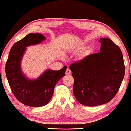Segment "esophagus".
Returning <instances> with one entry per match:
<instances>
[{
	"instance_id": "34e87169",
	"label": "esophagus",
	"mask_w": 131,
	"mask_h": 131,
	"mask_svg": "<svg viewBox=\"0 0 131 131\" xmlns=\"http://www.w3.org/2000/svg\"><path fill=\"white\" fill-rule=\"evenodd\" d=\"M66 73L67 74V75H69V74L71 73V71L69 69H67V70H66Z\"/></svg>"
}]
</instances>
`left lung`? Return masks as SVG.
I'll list each match as a JSON object with an SVG mask.
<instances>
[{"label":"left lung","mask_w":131,"mask_h":131,"mask_svg":"<svg viewBox=\"0 0 131 131\" xmlns=\"http://www.w3.org/2000/svg\"><path fill=\"white\" fill-rule=\"evenodd\" d=\"M100 52L70 66L73 92L79 103L96 106L111 101L118 91L125 72L122 52L108 38H101Z\"/></svg>","instance_id":"8db88e82"}]
</instances>
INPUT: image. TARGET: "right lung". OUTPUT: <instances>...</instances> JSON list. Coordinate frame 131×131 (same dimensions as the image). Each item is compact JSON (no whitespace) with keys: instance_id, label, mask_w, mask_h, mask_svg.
Masks as SVG:
<instances>
[{"instance_id":"1","label":"right lung","mask_w":131,"mask_h":131,"mask_svg":"<svg viewBox=\"0 0 131 131\" xmlns=\"http://www.w3.org/2000/svg\"><path fill=\"white\" fill-rule=\"evenodd\" d=\"M46 39L41 33L28 34L13 46L6 63V76L13 93L20 103L30 107H42L48 104L56 83L65 75L67 69L65 66L59 70H46L34 80L23 73L21 61L27 47L39 44Z\"/></svg>"}]
</instances>
